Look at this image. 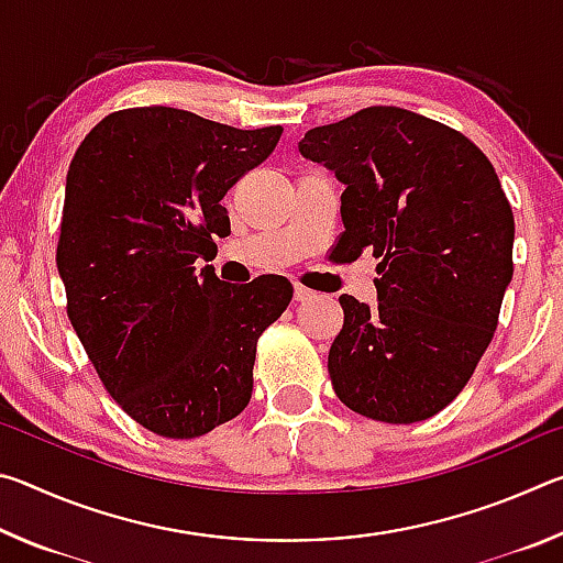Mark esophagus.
Instances as JSON below:
<instances>
[{"label":"esophagus","instance_id":"1","mask_svg":"<svg viewBox=\"0 0 563 563\" xmlns=\"http://www.w3.org/2000/svg\"><path fill=\"white\" fill-rule=\"evenodd\" d=\"M292 295H295V300H298V302H305V300L316 298V292H312L310 288H305V285H295V288H292Z\"/></svg>","mask_w":563,"mask_h":563}]
</instances>
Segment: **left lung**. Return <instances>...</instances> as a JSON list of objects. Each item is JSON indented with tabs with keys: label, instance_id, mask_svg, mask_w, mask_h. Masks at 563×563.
<instances>
[{
	"label": "left lung",
	"instance_id": "1",
	"mask_svg": "<svg viewBox=\"0 0 563 563\" xmlns=\"http://www.w3.org/2000/svg\"><path fill=\"white\" fill-rule=\"evenodd\" d=\"M298 148L345 186L342 258H379L375 308L340 295L335 395L377 422L434 417L489 347L514 275V213L497 170L460 131L397 107L310 129Z\"/></svg>",
	"mask_w": 563,
	"mask_h": 563
}]
</instances>
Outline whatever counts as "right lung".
I'll return each instance as SVG.
<instances>
[{"label": "right lung", "instance_id": "obj_1", "mask_svg": "<svg viewBox=\"0 0 563 563\" xmlns=\"http://www.w3.org/2000/svg\"><path fill=\"white\" fill-rule=\"evenodd\" d=\"M280 133L141 107L101 119L71 158L56 245L66 316L107 393L154 434L194 440L251 402L255 345L292 285H228L196 261L231 233L223 196Z\"/></svg>", "mask_w": 563, "mask_h": 563}]
</instances>
